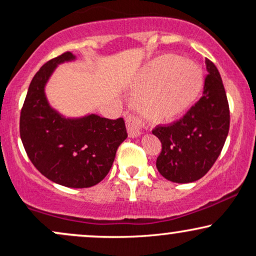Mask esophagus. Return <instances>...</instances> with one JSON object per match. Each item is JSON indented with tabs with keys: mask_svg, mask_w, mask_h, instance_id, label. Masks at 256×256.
<instances>
[{
	"mask_svg": "<svg viewBox=\"0 0 256 256\" xmlns=\"http://www.w3.org/2000/svg\"><path fill=\"white\" fill-rule=\"evenodd\" d=\"M144 120L137 116H126V128L130 137H137L142 134V128H144Z\"/></svg>",
	"mask_w": 256,
	"mask_h": 256,
	"instance_id": "obj_1",
	"label": "esophagus"
}]
</instances>
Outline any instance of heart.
Segmentation results:
<instances>
[{
	"instance_id": "1",
	"label": "heart",
	"mask_w": 256,
	"mask_h": 256,
	"mask_svg": "<svg viewBox=\"0 0 256 256\" xmlns=\"http://www.w3.org/2000/svg\"><path fill=\"white\" fill-rule=\"evenodd\" d=\"M204 86L201 70L192 61L173 55L158 58L142 72L138 106L152 122L172 120L195 101Z\"/></svg>"
}]
</instances>
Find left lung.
Segmentation results:
<instances>
[{
  "label": "left lung",
  "mask_w": 256,
  "mask_h": 256,
  "mask_svg": "<svg viewBox=\"0 0 256 256\" xmlns=\"http://www.w3.org/2000/svg\"><path fill=\"white\" fill-rule=\"evenodd\" d=\"M206 68L202 98L177 122L152 130L161 142L156 168L173 183H192L204 177L222 152L230 128V108L222 77L208 58Z\"/></svg>",
  "instance_id": "1"
}]
</instances>
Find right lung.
<instances>
[{
  "label": "right lung",
  "mask_w": 256,
  "mask_h": 256,
  "mask_svg": "<svg viewBox=\"0 0 256 256\" xmlns=\"http://www.w3.org/2000/svg\"><path fill=\"white\" fill-rule=\"evenodd\" d=\"M73 58L72 52H64L32 78L20 112V137L28 158L44 177L64 186L90 188L108 174L128 132L122 118L91 114L66 119L52 110L44 85L56 64Z\"/></svg>",
  "instance_id": "right-lung-1"
}]
</instances>
